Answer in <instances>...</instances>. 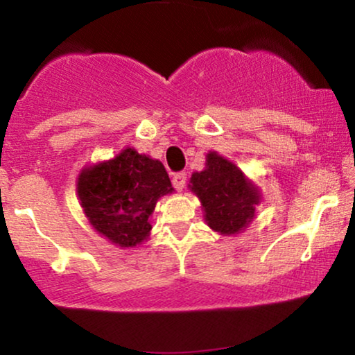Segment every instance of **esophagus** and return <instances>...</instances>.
I'll use <instances>...</instances> for the list:
<instances>
[{"label": "esophagus", "mask_w": 355, "mask_h": 355, "mask_svg": "<svg viewBox=\"0 0 355 355\" xmlns=\"http://www.w3.org/2000/svg\"><path fill=\"white\" fill-rule=\"evenodd\" d=\"M187 174L186 173H176L173 176V186L176 187V191H182L184 186H186Z\"/></svg>", "instance_id": "obj_1"}]
</instances>
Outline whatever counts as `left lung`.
I'll list each match as a JSON object with an SVG mask.
<instances>
[{
	"instance_id": "8db88e82",
	"label": "left lung",
	"mask_w": 355,
	"mask_h": 355,
	"mask_svg": "<svg viewBox=\"0 0 355 355\" xmlns=\"http://www.w3.org/2000/svg\"><path fill=\"white\" fill-rule=\"evenodd\" d=\"M189 187L202 203L207 225L223 236L244 231L260 203L259 187L216 152L207 153L205 169L192 174Z\"/></svg>"
}]
</instances>
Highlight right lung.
Returning a JSON list of instances; mask_svg holds the SVG:
<instances>
[{"instance_id":"right-lung-1","label":"right lung","mask_w":355,"mask_h":355,"mask_svg":"<svg viewBox=\"0 0 355 355\" xmlns=\"http://www.w3.org/2000/svg\"><path fill=\"white\" fill-rule=\"evenodd\" d=\"M173 191L163 163L129 147L84 168L77 178V196L90 225L119 247L147 241L158 198Z\"/></svg>"}]
</instances>
